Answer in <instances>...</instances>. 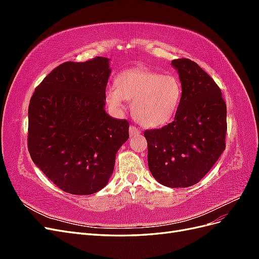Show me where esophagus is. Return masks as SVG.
Masks as SVG:
<instances>
[{
	"mask_svg": "<svg viewBox=\"0 0 259 259\" xmlns=\"http://www.w3.org/2000/svg\"><path fill=\"white\" fill-rule=\"evenodd\" d=\"M140 133H142V132H140L139 128L134 126V125H131V126H130V135H131V137L138 136V135H140Z\"/></svg>",
	"mask_w": 259,
	"mask_h": 259,
	"instance_id": "34e87169",
	"label": "esophagus"
}]
</instances>
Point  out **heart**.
Here are the masks:
<instances>
[{"label":"heart","instance_id":"heart-1","mask_svg":"<svg viewBox=\"0 0 259 259\" xmlns=\"http://www.w3.org/2000/svg\"><path fill=\"white\" fill-rule=\"evenodd\" d=\"M183 97V85L174 74H162L144 68L124 71L115 80V88L106 92L107 104L116 111L133 100L135 120L146 127H160L175 116Z\"/></svg>","mask_w":259,"mask_h":259}]
</instances>
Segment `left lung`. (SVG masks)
<instances>
[{"instance_id":"left-lung-1","label":"left lung","mask_w":259,"mask_h":259,"mask_svg":"<svg viewBox=\"0 0 259 259\" xmlns=\"http://www.w3.org/2000/svg\"><path fill=\"white\" fill-rule=\"evenodd\" d=\"M183 97L175 119L146 130L148 166L156 182L169 188L198 184L226 148L227 107L215 81L188 58L171 61Z\"/></svg>"}]
</instances>
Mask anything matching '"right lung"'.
I'll return each mask as SVG.
<instances>
[{
  "label": "right lung",
  "mask_w": 259,
  "mask_h": 259,
  "mask_svg": "<svg viewBox=\"0 0 259 259\" xmlns=\"http://www.w3.org/2000/svg\"><path fill=\"white\" fill-rule=\"evenodd\" d=\"M109 59L67 61L36 86L28 110V150L62 191L88 195L108 184L127 120L105 111Z\"/></svg>",
  "instance_id": "1"
}]
</instances>
